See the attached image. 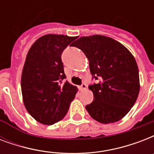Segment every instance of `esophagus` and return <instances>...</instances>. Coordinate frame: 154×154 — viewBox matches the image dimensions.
<instances>
[{
  "instance_id": "obj_1",
  "label": "esophagus",
  "mask_w": 154,
  "mask_h": 154,
  "mask_svg": "<svg viewBox=\"0 0 154 154\" xmlns=\"http://www.w3.org/2000/svg\"><path fill=\"white\" fill-rule=\"evenodd\" d=\"M87 88V85L85 83H83V84L82 85H80L79 86V89L80 90H84V89H85Z\"/></svg>"
}]
</instances>
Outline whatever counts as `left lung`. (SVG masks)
<instances>
[{"label": "left lung", "mask_w": 154, "mask_h": 154, "mask_svg": "<svg viewBox=\"0 0 154 154\" xmlns=\"http://www.w3.org/2000/svg\"><path fill=\"white\" fill-rule=\"evenodd\" d=\"M89 62L93 77L100 82L89 85L94 101L85 109L92 118L102 124L122 119L136 102L140 91L137 64L129 49L102 35L82 37L72 44Z\"/></svg>", "instance_id": "obj_1"}]
</instances>
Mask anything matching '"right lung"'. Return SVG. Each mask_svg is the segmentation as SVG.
<instances>
[{
    "label": "right lung",
    "mask_w": 154,
    "mask_h": 154,
    "mask_svg": "<svg viewBox=\"0 0 154 154\" xmlns=\"http://www.w3.org/2000/svg\"><path fill=\"white\" fill-rule=\"evenodd\" d=\"M75 39L67 35H44L26 56L20 85L23 101L29 113L43 125L62 120L78 90L64 82L66 77L61 61L63 50Z\"/></svg>",
    "instance_id": "1"
}]
</instances>
